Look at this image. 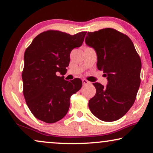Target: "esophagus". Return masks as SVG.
<instances>
[{"mask_svg":"<svg viewBox=\"0 0 153 153\" xmlns=\"http://www.w3.org/2000/svg\"><path fill=\"white\" fill-rule=\"evenodd\" d=\"M82 83H83V85H88V84H90V82H88V80H86V79H82Z\"/></svg>","mask_w":153,"mask_h":153,"instance_id":"1","label":"esophagus"}]
</instances>
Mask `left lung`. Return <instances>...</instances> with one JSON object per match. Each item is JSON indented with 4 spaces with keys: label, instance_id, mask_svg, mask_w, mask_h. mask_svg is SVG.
<instances>
[{
    "label": "left lung",
    "instance_id": "1",
    "mask_svg": "<svg viewBox=\"0 0 153 153\" xmlns=\"http://www.w3.org/2000/svg\"><path fill=\"white\" fill-rule=\"evenodd\" d=\"M85 42L95 50L97 68L107 77V86L93 84L97 92L90 110L99 120L114 121L133 105L140 84L141 60L128 36L112 28L88 32Z\"/></svg>",
    "mask_w": 153,
    "mask_h": 153
}]
</instances>
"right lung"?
Wrapping results in <instances>:
<instances>
[{"instance_id":"right-lung-1","label":"right lung","mask_w":153,"mask_h":153,"mask_svg":"<svg viewBox=\"0 0 153 153\" xmlns=\"http://www.w3.org/2000/svg\"><path fill=\"white\" fill-rule=\"evenodd\" d=\"M86 32L71 36L56 30L40 33L24 53L22 72L24 95L35 117L48 123L63 118L70 106V97L82 88V82H71L57 76L68 67L70 53L84 42Z\"/></svg>"}]
</instances>
